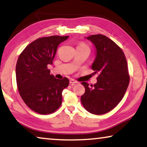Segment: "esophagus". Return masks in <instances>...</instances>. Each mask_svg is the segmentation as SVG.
Masks as SVG:
<instances>
[{
	"label": "esophagus",
	"instance_id": "1",
	"mask_svg": "<svg viewBox=\"0 0 147 147\" xmlns=\"http://www.w3.org/2000/svg\"><path fill=\"white\" fill-rule=\"evenodd\" d=\"M69 83H70V84H71V85H74V84H78V82L76 81V80H74V79H70Z\"/></svg>",
	"mask_w": 147,
	"mask_h": 147
}]
</instances>
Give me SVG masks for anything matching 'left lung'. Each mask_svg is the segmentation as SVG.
I'll list each match as a JSON object with an SVG mask.
<instances>
[{
    "instance_id": "8db88e82",
    "label": "left lung",
    "mask_w": 147,
    "mask_h": 147,
    "mask_svg": "<svg viewBox=\"0 0 147 147\" xmlns=\"http://www.w3.org/2000/svg\"><path fill=\"white\" fill-rule=\"evenodd\" d=\"M86 38L96 48L92 69L98 76L97 82L90 88L87 82H82L85 93L81 102L88 112L100 115L112 110L123 98L130 81L127 62L122 50L105 35Z\"/></svg>"
}]
</instances>
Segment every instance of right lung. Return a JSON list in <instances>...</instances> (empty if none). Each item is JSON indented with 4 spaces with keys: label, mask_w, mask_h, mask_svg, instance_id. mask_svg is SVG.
Here are the masks:
<instances>
[{
    "label": "right lung",
    "mask_w": 147,
    "mask_h": 147,
    "mask_svg": "<svg viewBox=\"0 0 147 147\" xmlns=\"http://www.w3.org/2000/svg\"><path fill=\"white\" fill-rule=\"evenodd\" d=\"M69 36L39 38L27 45L16 65V79L22 99L32 110L39 114L53 113L61 106L62 92L69 80L56 79L50 74L58 45Z\"/></svg>",
    "instance_id": "1"
}]
</instances>
